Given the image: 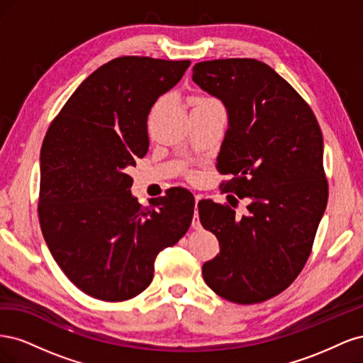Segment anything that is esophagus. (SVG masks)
<instances>
[{
  "instance_id": "34e87169",
  "label": "esophagus",
  "mask_w": 363,
  "mask_h": 363,
  "mask_svg": "<svg viewBox=\"0 0 363 363\" xmlns=\"http://www.w3.org/2000/svg\"><path fill=\"white\" fill-rule=\"evenodd\" d=\"M201 195H196L195 196V216L192 219V228L194 230H200L201 228V224H200V218H199V204L201 201Z\"/></svg>"
}]
</instances>
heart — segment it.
I'll use <instances>...</instances> for the list:
<instances>
[{"instance_id":"1","label":"heart","mask_w":363,"mask_h":363,"mask_svg":"<svg viewBox=\"0 0 363 363\" xmlns=\"http://www.w3.org/2000/svg\"><path fill=\"white\" fill-rule=\"evenodd\" d=\"M203 103H218V101H215L213 98H207V96H200L199 100L195 101V104H203Z\"/></svg>"}]
</instances>
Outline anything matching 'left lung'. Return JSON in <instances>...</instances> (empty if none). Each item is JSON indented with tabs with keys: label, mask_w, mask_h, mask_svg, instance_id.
<instances>
[{
	"label": "left lung",
	"mask_w": 363,
	"mask_h": 363,
	"mask_svg": "<svg viewBox=\"0 0 363 363\" xmlns=\"http://www.w3.org/2000/svg\"><path fill=\"white\" fill-rule=\"evenodd\" d=\"M192 71V80L227 108L216 168L230 180L219 188L250 200L240 219L227 204H199L203 227L221 248L203 265V279L232 303L267 301L304 268L325 211L321 128L309 104L267 63L218 59Z\"/></svg>",
	"instance_id": "8db88e82"
}]
</instances>
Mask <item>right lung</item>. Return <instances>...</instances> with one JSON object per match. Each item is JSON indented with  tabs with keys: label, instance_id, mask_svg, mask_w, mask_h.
<instances>
[{
	"label": "right lung",
	"instance_id": "right-lung-1",
	"mask_svg": "<svg viewBox=\"0 0 363 363\" xmlns=\"http://www.w3.org/2000/svg\"><path fill=\"white\" fill-rule=\"evenodd\" d=\"M189 60L124 56L77 87L40 150L39 223L54 260L77 288L125 301L148 288L159 252L188 232L195 200L183 188L142 207L127 174L148 151L147 119Z\"/></svg>",
	"mask_w": 363,
	"mask_h": 363
}]
</instances>
